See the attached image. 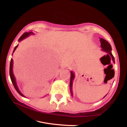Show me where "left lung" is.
<instances>
[{
  "label": "left lung",
  "instance_id": "8db88e82",
  "mask_svg": "<svg viewBox=\"0 0 127 127\" xmlns=\"http://www.w3.org/2000/svg\"><path fill=\"white\" fill-rule=\"evenodd\" d=\"M100 43H101V47L102 48L101 50L103 51L107 52V54L106 55H108V56L110 57V58L111 57L112 61H113V63H115V59L114 57H113V55H112V52H111L112 51L111 45H110V43H109L108 42L106 41V40H104V39L100 38ZM70 74H71V76H70V90L71 94H72V95L73 96L72 84H73V81L74 78H75V74L73 73L72 71H71L70 72Z\"/></svg>",
  "mask_w": 127,
  "mask_h": 127
}]
</instances>
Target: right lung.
I'll return each instance as SVG.
<instances>
[{
    "mask_svg": "<svg viewBox=\"0 0 127 127\" xmlns=\"http://www.w3.org/2000/svg\"><path fill=\"white\" fill-rule=\"evenodd\" d=\"M33 32H26V33H24V34L22 35L21 37H20V39H18V41L20 42L22 40H23L24 39L26 38L27 37H28V36L30 35V34H33ZM18 45H17V46H15V48H14V51H13V53H14V51H15V49H17V48L18 47ZM12 53V54H13ZM13 60L11 59V63H10V67H9V75H10V78H11V81H12V83L13 84V85H14V88L16 90V91L18 92V93L20 95H21V96H23V97H25L24 95H23V94L21 93V92L20 91V90H19V89L18 88V87H17V83H16V81H15V77H14V73H13Z\"/></svg>",
    "mask_w": 127,
    "mask_h": 127,
    "instance_id": "1",
    "label": "right lung"
}]
</instances>
